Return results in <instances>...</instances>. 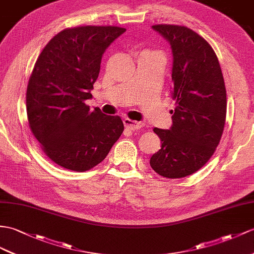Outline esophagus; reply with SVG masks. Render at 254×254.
Here are the masks:
<instances>
[{"label":"esophagus","instance_id":"1","mask_svg":"<svg viewBox=\"0 0 254 254\" xmlns=\"http://www.w3.org/2000/svg\"><path fill=\"white\" fill-rule=\"evenodd\" d=\"M124 125H125V127L129 129V130H138V129L143 127V123L125 119L124 120Z\"/></svg>","mask_w":254,"mask_h":254}]
</instances>
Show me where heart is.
I'll return each instance as SVG.
<instances>
[{"instance_id": "heart-1", "label": "heart", "mask_w": 254, "mask_h": 254, "mask_svg": "<svg viewBox=\"0 0 254 254\" xmlns=\"http://www.w3.org/2000/svg\"><path fill=\"white\" fill-rule=\"evenodd\" d=\"M144 54H150V53H144Z\"/></svg>"}]
</instances>
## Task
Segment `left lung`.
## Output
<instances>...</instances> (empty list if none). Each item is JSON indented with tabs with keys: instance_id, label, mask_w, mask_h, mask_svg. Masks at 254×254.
Listing matches in <instances>:
<instances>
[{
	"instance_id": "1",
	"label": "left lung",
	"mask_w": 254,
	"mask_h": 254,
	"mask_svg": "<svg viewBox=\"0 0 254 254\" xmlns=\"http://www.w3.org/2000/svg\"><path fill=\"white\" fill-rule=\"evenodd\" d=\"M152 28L170 43L172 99L170 129L154 128L162 147L150 159L153 170L168 179L188 177L213 155L226 117V89L218 57L193 30L176 24Z\"/></svg>"
}]
</instances>
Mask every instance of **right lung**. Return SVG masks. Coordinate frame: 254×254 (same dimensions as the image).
<instances>
[{
  "label": "right lung",
  "instance_id": "obj_1",
  "mask_svg": "<svg viewBox=\"0 0 254 254\" xmlns=\"http://www.w3.org/2000/svg\"><path fill=\"white\" fill-rule=\"evenodd\" d=\"M125 28L84 26L56 34L40 54L27 87L31 131L54 163L73 171L100 164L124 131L120 116L90 110L85 100L106 49Z\"/></svg>",
  "mask_w": 254,
  "mask_h": 254
}]
</instances>
